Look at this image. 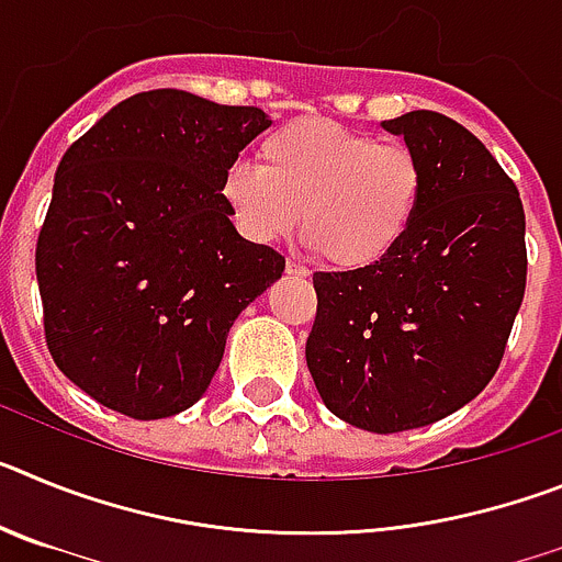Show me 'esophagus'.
I'll return each mask as SVG.
<instances>
[{
	"label": "esophagus",
	"instance_id": "esophagus-1",
	"mask_svg": "<svg viewBox=\"0 0 562 562\" xmlns=\"http://www.w3.org/2000/svg\"><path fill=\"white\" fill-rule=\"evenodd\" d=\"M286 272H290V276H295V278H306V276H310V270H306V267L301 265V261H295V258H286Z\"/></svg>",
	"mask_w": 562,
	"mask_h": 562
}]
</instances>
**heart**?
<instances>
[{
	"label": "heart",
	"mask_w": 562,
	"mask_h": 562,
	"mask_svg": "<svg viewBox=\"0 0 562 562\" xmlns=\"http://www.w3.org/2000/svg\"><path fill=\"white\" fill-rule=\"evenodd\" d=\"M261 166L236 160L220 196L238 233L270 245L295 231L326 265L360 272L382 265L408 238L425 171L402 143H376L326 117H297L258 146Z\"/></svg>",
	"instance_id": "1"
}]
</instances>
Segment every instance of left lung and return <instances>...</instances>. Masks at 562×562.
I'll return each instance as SVG.
<instances>
[{
	"mask_svg": "<svg viewBox=\"0 0 562 562\" xmlns=\"http://www.w3.org/2000/svg\"><path fill=\"white\" fill-rule=\"evenodd\" d=\"M382 126L425 171L408 238L382 265L315 272L306 366L326 408L400 434L486 389L526 290V216L515 182L473 132L416 109Z\"/></svg>",
	"mask_w": 562,
	"mask_h": 562,
	"instance_id": "1",
	"label": "left lung"
}]
</instances>
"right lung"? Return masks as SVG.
I'll list each match as a JSON object with an SVG mask.
<instances>
[{
	"mask_svg": "<svg viewBox=\"0 0 562 562\" xmlns=\"http://www.w3.org/2000/svg\"><path fill=\"white\" fill-rule=\"evenodd\" d=\"M258 106L151 89L109 109L58 162L36 245L44 337L106 408L166 419L211 385L227 331L284 272L236 233L222 171L270 126Z\"/></svg>",
	"mask_w": 562,
	"mask_h": 562,
	"instance_id": "add662e5",
	"label": "right lung"
}]
</instances>
